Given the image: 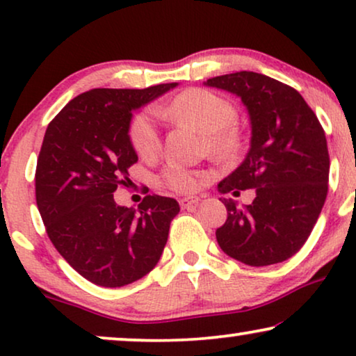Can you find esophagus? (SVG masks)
<instances>
[{
  "mask_svg": "<svg viewBox=\"0 0 356 356\" xmlns=\"http://www.w3.org/2000/svg\"><path fill=\"white\" fill-rule=\"evenodd\" d=\"M199 201H201L199 197H183L179 199V206H181V209H191L196 206Z\"/></svg>",
  "mask_w": 356,
  "mask_h": 356,
  "instance_id": "34e87169",
  "label": "esophagus"
}]
</instances>
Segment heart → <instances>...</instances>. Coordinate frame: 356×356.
Returning a JSON list of instances; mask_svg holds the SVG:
<instances>
[{"instance_id":"1","label":"heart","mask_w":356,"mask_h":356,"mask_svg":"<svg viewBox=\"0 0 356 356\" xmlns=\"http://www.w3.org/2000/svg\"><path fill=\"white\" fill-rule=\"evenodd\" d=\"M165 115L186 121L204 131L209 150L213 157L232 160L241 154L245 138L236 128L238 110L225 97L207 89H188L179 94L168 106L162 108ZM129 140L140 157H150L160 147V136L154 116L149 111L136 115L129 124ZM204 175L197 170L179 163H170L160 175L165 188L177 193H193L201 186Z\"/></svg>"}]
</instances>
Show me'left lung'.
I'll use <instances>...</instances> for the list:
<instances>
[{
	"mask_svg": "<svg viewBox=\"0 0 356 356\" xmlns=\"http://www.w3.org/2000/svg\"><path fill=\"white\" fill-rule=\"evenodd\" d=\"M246 106L251 145L218 193L254 189V201L238 207L220 199L227 220L216 236L222 251L246 266H270L296 254L318 222L327 196V140L318 116L300 92L269 76L240 71L207 79Z\"/></svg>",
	"mask_w": 356,
	"mask_h": 356,
	"instance_id": "left-lung-1",
	"label": "left lung"
}]
</instances>
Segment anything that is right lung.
<instances>
[{"label":"right lung","mask_w":356,"mask_h":356,"mask_svg":"<svg viewBox=\"0 0 356 356\" xmlns=\"http://www.w3.org/2000/svg\"><path fill=\"white\" fill-rule=\"evenodd\" d=\"M92 89L72 99L48 124L38 154L35 199L48 238L72 269L92 284L116 289L157 266L172 197L145 196L138 209L118 206L113 193L128 186L138 154L129 140L133 110L173 87Z\"/></svg>","instance_id":"add662e5"}]
</instances>
